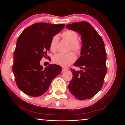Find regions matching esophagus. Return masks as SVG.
Listing matches in <instances>:
<instances>
[{
	"label": "esophagus",
	"instance_id": "obj_1",
	"mask_svg": "<svg viewBox=\"0 0 125 125\" xmlns=\"http://www.w3.org/2000/svg\"><path fill=\"white\" fill-rule=\"evenodd\" d=\"M67 70H68V69L66 68H64V67L62 68V72H65Z\"/></svg>",
	"mask_w": 125,
	"mask_h": 125
}]
</instances>
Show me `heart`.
Masks as SVG:
<instances>
[{
	"label": "heart",
	"instance_id": "heart-1",
	"mask_svg": "<svg viewBox=\"0 0 125 125\" xmlns=\"http://www.w3.org/2000/svg\"><path fill=\"white\" fill-rule=\"evenodd\" d=\"M62 37L71 44L72 49L76 52H79L81 50L82 45L78 41V36L77 33L74 31L68 30L65 31L62 33ZM59 41V36L55 35L52 37L50 43V49L53 52H56L57 49V45ZM76 60V56L73 52L68 53H59L54 55L53 58V61L56 64L62 65L63 67H68L73 63Z\"/></svg>",
	"mask_w": 125,
	"mask_h": 125
}]
</instances>
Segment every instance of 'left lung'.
I'll return each instance as SVG.
<instances>
[{"mask_svg": "<svg viewBox=\"0 0 125 125\" xmlns=\"http://www.w3.org/2000/svg\"><path fill=\"white\" fill-rule=\"evenodd\" d=\"M81 36V56L74 65L82 70L71 69L73 78L69 84L71 94L79 100L94 96L101 89L106 74V53L104 42L90 23L77 22L66 25Z\"/></svg>", "mask_w": 125, "mask_h": 125, "instance_id": "8db88e82", "label": "left lung"}]
</instances>
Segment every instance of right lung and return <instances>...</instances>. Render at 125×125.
Returning a JSON list of instances; mask_svg holds the SVG:
<instances>
[{
    "mask_svg": "<svg viewBox=\"0 0 125 125\" xmlns=\"http://www.w3.org/2000/svg\"><path fill=\"white\" fill-rule=\"evenodd\" d=\"M64 24L39 22L25 29L19 37L14 54L12 72L18 87L28 95H42L49 88L62 68L50 64L43 69L40 64L50 50L52 37L64 28Z\"/></svg>",
    "mask_w": 125,
    "mask_h": 125,
    "instance_id": "1",
    "label": "right lung"
}]
</instances>
